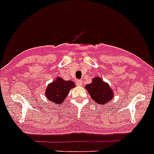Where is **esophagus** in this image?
Listing matches in <instances>:
<instances>
[{
  "label": "esophagus",
  "instance_id": "obj_1",
  "mask_svg": "<svg viewBox=\"0 0 154 154\" xmlns=\"http://www.w3.org/2000/svg\"><path fill=\"white\" fill-rule=\"evenodd\" d=\"M75 83L76 85H79V86H81V85H82V80H76Z\"/></svg>",
  "mask_w": 154,
  "mask_h": 154
}]
</instances>
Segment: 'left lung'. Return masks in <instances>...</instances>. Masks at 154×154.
I'll return each instance as SVG.
<instances>
[{
  "mask_svg": "<svg viewBox=\"0 0 154 154\" xmlns=\"http://www.w3.org/2000/svg\"><path fill=\"white\" fill-rule=\"evenodd\" d=\"M85 88L89 92L93 101L102 106L109 103L114 96L112 89L110 88L109 84L103 82L99 77L94 78L92 82L87 84Z\"/></svg>",
  "mask_w": 154,
  "mask_h": 154,
  "instance_id": "1",
  "label": "left lung"
}]
</instances>
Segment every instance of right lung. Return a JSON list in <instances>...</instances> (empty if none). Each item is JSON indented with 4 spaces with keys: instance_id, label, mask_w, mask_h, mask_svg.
Returning a JSON list of instances; mask_svg holds the SVG:
<instances>
[{
    "instance_id": "1",
    "label": "right lung",
    "mask_w": 154,
    "mask_h": 154,
    "mask_svg": "<svg viewBox=\"0 0 154 154\" xmlns=\"http://www.w3.org/2000/svg\"><path fill=\"white\" fill-rule=\"evenodd\" d=\"M75 86L72 81H65L60 77L48 85L45 90L47 99L55 105H59L65 100L69 91Z\"/></svg>"
}]
</instances>
